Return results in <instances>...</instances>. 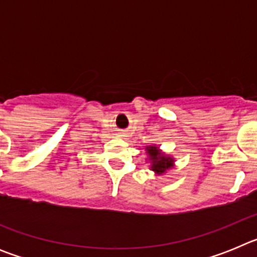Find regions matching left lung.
Instances as JSON below:
<instances>
[{"label": "left lung", "instance_id": "left-lung-1", "mask_svg": "<svg viewBox=\"0 0 257 257\" xmlns=\"http://www.w3.org/2000/svg\"><path fill=\"white\" fill-rule=\"evenodd\" d=\"M148 153L149 156L152 157L151 160L153 162L152 165V170H154L158 174H163L167 169H170L172 166V160L170 157H163L161 156L158 149L156 147H149L148 148Z\"/></svg>", "mask_w": 257, "mask_h": 257}]
</instances>
